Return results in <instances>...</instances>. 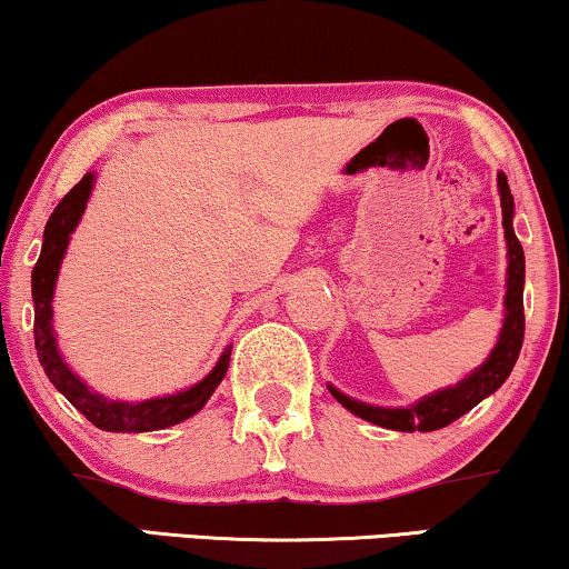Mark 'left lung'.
Wrapping results in <instances>:
<instances>
[{
    "instance_id": "left-lung-1",
    "label": "left lung",
    "mask_w": 569,
    "mask_h": 569,
    "mask_svg": "<svg viewBox=\"0 0 569 569\" xmlns=\"http://www.w3.org/2000/svg\"><path fill=\"white\" fill-rule=\"evenodd\" d=\"M498 190H500V206H502V229H506L508 242V281H506V319H502V330L498 338V346L487 356V361L475 368L467 379H461L456 387H446L436 395L422 397L420 402L410 407H376L358 402V399L342 395L335 387H327L332 397L350 410L358 418H363L373 426L402 430V433H415V430H438L451 426L461 415H467L471 407H477L485 397L498 391L506 379L513 371L523 346V278H526V260L523 247L518 242L513 231V196H510L506 172H498Z\"/></svg>"
}]
</instances>
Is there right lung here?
Returning a JSON list of instances; mask_svg holds the SVG:
<instances>
[{"mask_svg": "<svg viewBox=\"0 0 569 569\" xmlns=\"http://www.w3.org/2000/svg\"><path fill=\"white\" fill-rule=\"evenodd\" d=\"M94 186V172H87L61 203L53 208L51 219H48L43 229V247L41 258H38L33 268V303H36V350L38 361H41L48 381L92 422L94 428L110 430V433H147V430H162L178 422L193 418L201 407L211 399V395L219 387L229 368L231 348H227L219 358V363L211 368L206 376L186 391H174V395L147 399V402H121V399H108L92 391L71 368L63 363V356L59 353V342L53 335V288L56 278H59V268L63 254H67L69 237L77 229L79 219H82L87 201H90Z\"/></svg>", "mask_w": 569, "mask_h": 569, "instance_id": "add662e5", "label": "right lung"}]
</instances>
